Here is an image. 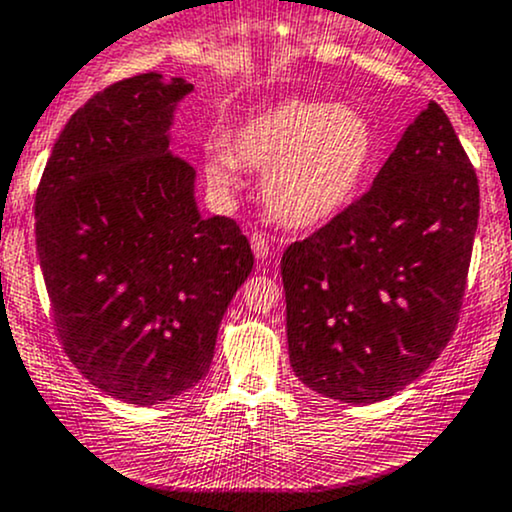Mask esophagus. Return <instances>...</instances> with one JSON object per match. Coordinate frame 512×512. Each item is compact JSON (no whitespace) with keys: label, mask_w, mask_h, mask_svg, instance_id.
<instances>
[{"label":"esophagus","mask_w":512,"mask_h":512,"mask_svg":"<svg viewBox=\"0 0 512 512\" xmlns=\"http://www.w3.org/2000/svg\"><path fill=\"white\" fill-rule=\"evenodd\" d=\"M251 249H254V256L258 261L268 258V254H271V244H268L266 234H251Z\"/></svg>","instance_id":"esophagus-1"}]
</instances>
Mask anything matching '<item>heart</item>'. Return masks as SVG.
Instances as JSON below:
<instances>
[{
    "label": "heart",
    "instance_id": "obj_1",
    "mask_svg": "<svg viewBox=\"0 0 512 512\" xmlns=\"http://www.w3.org/2000/svg\"><path fill=\"white\" fill-rule=\"evenodd\" d=\"M373 158L376 131L366 114L290 97L244 119L227 146H212L205 170L219 190L239 188L241 166L263 170L268 212L285 227L312 229L356 200Z\"/></svg>",
    "mask_w": 512,
    "mask_h": 512
}]
</instances>
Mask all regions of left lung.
Here are the masks:
<instances>
[{"instance_id": "8db88e82", "label": "left lung", "mask_w": 512, "mask_h": 512, "mask_svg": "<svg viewBox=\"0 0 512 512\" xmlns=\"http://www.w3.org/2000/svg\"><path fill=\"white\" fill-rule=\"evenodd\" d=\"M476 224V173L430 102L371 190L280 258L295 376L351 405L420 378L459 320Z\"/></svg>"}]
</instances>
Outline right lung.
<instances>
[{
    "label": "right lung",
    "mask_w": 512,
    "mask_h": 512,
    "mask_svg": "<svg viewBox=\"0 0 512 512\" xmlns=\"http://www.w3.org/2000/svg\"><path fill=\"white\" fill-rule=\"evenodd\" d=\"M185 78L114 82L60 131L36 192V249L78 371L158 405L210 371L219 324L254 268L234 219L202 217L170 136Z\"/></svg>",
    "instance_id": "1"
}]
</instances>
